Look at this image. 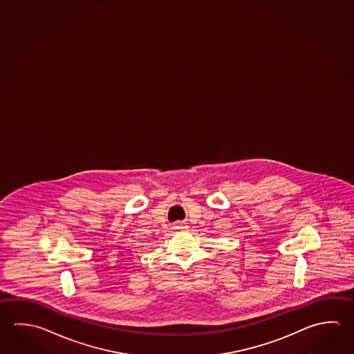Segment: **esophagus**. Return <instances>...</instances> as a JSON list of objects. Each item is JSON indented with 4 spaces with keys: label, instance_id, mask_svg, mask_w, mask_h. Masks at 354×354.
Listing matches in <instances>:
<instances>
[{
    "label": "esophagus",
    "instance_id": "obj_1",
    "mask_svg": "<svg viewBox=\"0 0 354 354\" xmlns=\"http://www.w3.org/2000/svg\"><path fill=\"white\" fill-rule=\"evenodd\" d=\"M175 227H176V229H184V225H183V223H176Z\"/></svg>",
    "mask_w": 354,
    "mask_h": 354
}]
</instances>
